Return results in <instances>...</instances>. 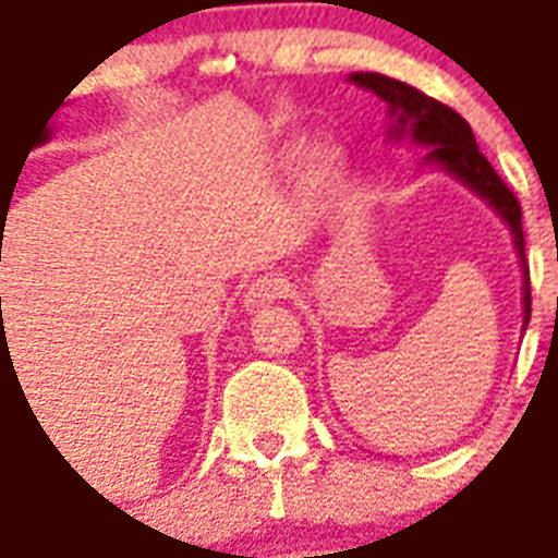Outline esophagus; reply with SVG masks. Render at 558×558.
Masks as SVG:
<instances>
[{
  "mask_svg": "<svg viewBox=\"0 0 558 558\" xmlns=\"http://www.w3.org/2000/svg\"><path fill=\"white\" fill-rule=\"evenodd\" d=\"M287 292L289 283L280 278V275H264V278H257L255 283L246 289V294H243V306H246V312L264 310V306L275 303Z\"/></svg>",
  "mask_w": 558,
  "mask_h": 558,
  "instance_id": "34e87169",
  "label": "esophagus"
}]
</instances>
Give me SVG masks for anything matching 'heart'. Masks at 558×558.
I'll list each match as a JSON object with an SVG mask.
<instances>
[{"instance_id":"obj_1","label":"heart","mask_w":558,"mask_h":558,"mask_svg":"<svg viewBox=\"0 0 558 558\" xmlns=\"http://www.w3.org/2000/svg\"><path fill=\"white\" fill-rule=\"evenodd\" d=\"M343 174H347V160L338 148H318V151L310 154L306 160V169H303V180H306V189L310 192H329L335 185L341 183Z\"/></svg>"}]
</instances>
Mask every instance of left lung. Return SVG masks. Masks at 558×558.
Wrapping results in <instances>:
<instances>
[{"label": "left lung", "mask_w": 558, "mask_h": 558, "mask_svg": "<svg viewBox=\"0 0 558 558\" xmlns=\"http://www.w3.org/2000/svg\"><path fill=\"white\" fill-rule=\"evenodd\" d=\"M350 83L373 90L387 102L389 108V137L392 140H412L418 146H427V162L441 166L452 177H459L470 192L490 203L496 215L510 226L515 252L522 257L524 271V329L530 320V271L524 260V232H522V206L515 201V194L505 185L487 157L478 151L470 122L444 106L438 99L421 94L418 88L392 80L384 74H350Z\"/></svg>", "instance_id": "obj_1"}]
</instances>
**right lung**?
Instances as JSON below:
<instances>
[{
	"mask_svg": "<svg viewBox=\"0 0 558 558\" xmlns=\"http://www.w3.org/2000/svg\"><path fill=\"white\" fill-rule=\"evenodd\" d=\"M53 111H57V108H53ZM51 117H48V120H51ZM45 140H48V129H45V134H43V137H39V143H45ZM31 148H34V146H31Z\"/></svg>",
	"mask_w": 558,
	"mask_h": 558,
	"instance_id": "obj_1",
	"label": "right lung"
}]
</instances>
